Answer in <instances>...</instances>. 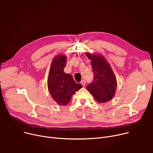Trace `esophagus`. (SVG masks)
Returning <instances> with one entry per match:
<instances>
[{"label": "esophagus", "mask_w": 153, "mask_h": 153, "mask_svg": "<svg viewBox=\"0 0 153 153\" xmlns=\"http://www.w3.org/2000/svg\"><path fill=\"white\" fill-rule=\"evenodd\" d=\"M81 84H82V85L83 87H84L85 85V81H84V80H82V81L81 82Z\"/></svg>", "instance_id": "esophagus-1"}]
</instances>
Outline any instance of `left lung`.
<instances>
[{
    "label": "left lung",
    "instance_id": "left-lung-1",
    "mask_svg": "<svg viewBox=\"0 0 153 153\" xmlns=\"http://www.w3.org/2000/svg\"><path fill=\"white\" fill-rule=\"evenodd\" d=\"M86 55L91 60L94 73V81L87 86V89L98 102H107L114 97L116 92L115 76L103 56L89 53H86Z\"/></svg>",
    "mask_w": 153,
    "mask_h": 153
}]
</instances>
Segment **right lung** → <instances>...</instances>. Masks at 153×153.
Wrapping results in <instances>:
<instances>
[{
	"mask_svg": "<svg viewBox=\"0 0 153 153\" xmlns=\"http://www.w3.org/2000/svg\"><path fill=\"white\" fill-rule=\"evenodd\" d=\"M66 64V56L59 54L53 59L48 79V87L53 99L59 105H66L72 96L82 85L76 83L72 76L63 69Z\"/></svg>",
	"mask_w": 153,
	"mask_h": 153,
	"instance_id": "add662e5",
	"label": "right lung"
}]
</instances>
